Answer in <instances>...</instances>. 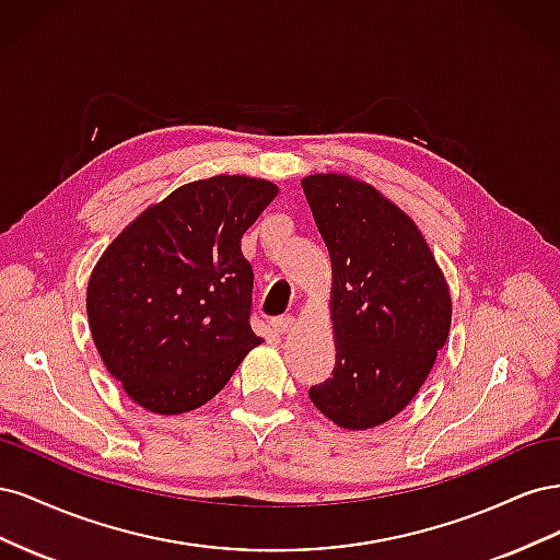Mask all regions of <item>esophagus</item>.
<instances>
[{"label": "esophagus", "instance_id": "obj_1", "mask_svg": "<svg viewBox=\"0 0 560 560\" xmlns=\"http://www.w3.org/2000/svg\"><path fill=\"white\" fill-rule=\"evenodd\" d=\"M294 315H280V317H273L270 319V327H273L278 334H287L292 327H294Z\"/></svg>", "mask_w": 560, "mask_h": 560}]
</instances>
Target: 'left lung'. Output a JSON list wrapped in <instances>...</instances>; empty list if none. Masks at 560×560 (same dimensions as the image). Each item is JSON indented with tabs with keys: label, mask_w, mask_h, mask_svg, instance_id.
Wrapping results in <instances>:
<instances>
[{
	"label": "left lung",
	"mask_w": 560,
	"mask_h": 560,
	"mask_svg": "<svg viewBox=\"0 0 560 560\" xmlns=\"http://www.w3.org/2000/svg\"><path fill=\"white\" fill-rule=\"evenodd\" d=\"M331 257V378L317 409L346 430L395 418L425 383L451 329V294L413 219L374 186L327 173L301 179Z\"/></svg>",
	"instance_id": "1"
}]
</instances>
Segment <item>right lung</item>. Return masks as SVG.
Here are the masks:
<instances>
[{"mask_svg":"<svg viewBox=\"0 0 560 560\" xmlns=\"http://www.w3.org/2000/svg\"><path fill=\"white\" fill-rule=\"evenodd\" d=\"M276 196L273 182L245 175L189 182L132 219L95 264L93 341L142 409H198L261 343L241 238Z\"/></svg>","mask_w":560,"mask_h":560,"instance_id":"1","label":"right lung"}]
</instances>
